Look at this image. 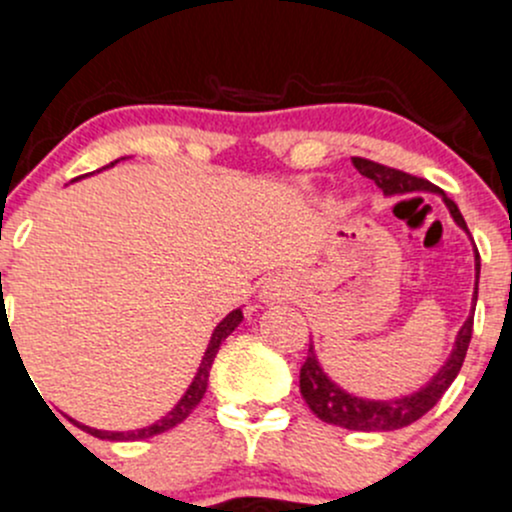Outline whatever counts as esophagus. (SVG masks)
<instances>
[{"label": "esophagus", "instance_id": "1", "mask_svg": "<svg viewBox=\"0 0 512 512\" xmlns=\"http://www.w3.org/2000/svg\"><path fill=\"white\" fill-rule=\"evenodd\" d=\"M260 297L262 301H267V304H274V301L289 297V287L284 282H279V279H272V282H267L265 287H262Z\"/></svg>", "mask_w": 512, "mask_h": 512}]
</instances>
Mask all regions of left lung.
Instances as JSON below:
<instances>
[{
    "label": "left lung",
    "instance_id": "obj_1",
    "mask_svg": "<svg viewBox=\"0 0 512 512\" xmlns=\"http://www.w3.org/2000/svg\"><path fill=\"white\" fill-rule=\"evenodd\" d=\"M353 166L363 176L375 181V186L385 193V196H402V193L412 191H427L437 193L441 201L449 208L451 218L459 225L461 230H466V220L461 215L459 206H456L451 198H446V193L429 181L417 179V176L405 174L400 169H390V166L378 164V161H370L363 157H353ZM473 260H476V284H473V306L471 316L464 321V326L456 333L454 348H451L449 358L441 368L434 373V378L427 385L419 387L417 392L405 397H392V400H368V397H358L353 392L343 390L341 385L333 383L331 378L321 368L319 358H316L314 346H309V355H306L304 365H301L299 373V390L301 397L306 400L309 410L321 419V422L336 424V427L353 429V432H390V429H402L407 424L417 422L419 417H424L434 405L441 400L449 385L454 383V378L459 375L461 365H464L466 351H469L471 333H473V311H476V299H478V277H481V255H478L476 245H473Z\"/></svg>",
    "mask_w": 512,
    "mask_h": 512
}]
</instances>
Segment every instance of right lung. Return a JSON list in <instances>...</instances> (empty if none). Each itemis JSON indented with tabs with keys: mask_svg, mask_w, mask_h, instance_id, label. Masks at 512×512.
<instances>
[{
	"mask_svg": "<svg viewBox=\"0 0 512 512\" xmlns=\"http://www.w3.org/2000/svg\"><path fill=\"white\" fill-rule=\"evenodd\" d=\"M122 159H127V157H122ZM117 161H120V159H115V161H112V164L102 166V169H110V166H115ZM85 176H88V174H85ZM78 179H83V176H78ZM240 321H242V309H235V311H230V314L225 316V319L213 328L211 343H208L206 353H203L201 365H198V373L193 375L191 385H188V390L184 392V397H181V400L176 402L174 410L166 412L164 417L157 419V422H154V424H149V427L132 429V432H105V429H93V427H88V424L75 422V419H71V417H68V419H71L75 427L83 429V432L93 434V437H98V439H107V441H139V439L157 437V434H161V432H169V429H174L176 424L184 422L188 414L196 410L198 402L203 400V395H206V390H208V375H211V365H213V360H215V353L220 351V343H223L225 338H228L230 333H233L235 328L240 326Z\"/></svg>",
	"mask_w": 512,
	"mask_h": 512,
	"instance_id": "1",
	"label": "right lung"
}]
</instances>
